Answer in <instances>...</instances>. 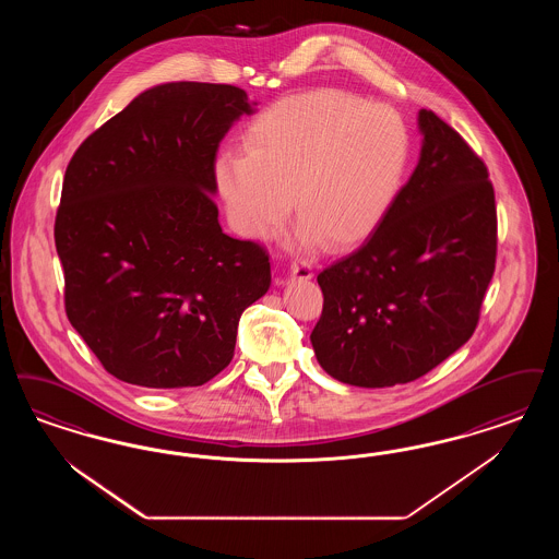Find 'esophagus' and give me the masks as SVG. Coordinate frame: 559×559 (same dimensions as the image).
Returning a JSON list of instances; mask_svg holds the SVG:
<instances>
[{
    "instance_id": "1",
    "label": "esophagus",
    "mask_w": 559,
    "mask_h": 559,
    "mask_svg": "<svg viewBox=\"0 0 559 559\" xmlns=\"http://www.w3.org/2000/svg\"><path fill=\"white\" fill-rule=\"evenodd\" d=\"M290 276L299 278V281H308V278H312V269L308 264H293L290 266Z\"/></svg>"
}]
</instances>
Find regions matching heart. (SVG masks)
<instances>
[{
    "label": "heart",
    "mask_w": 559,
    "mask_h": 559,
    "mask_svg": "<svg viewBox=\"0 0 559 559\" xmlns=\"http://www.w3.org/2000/svg\"><path fill=\"white\" fill-rule=\"evenodd\" d=\"M247 154L224 152L214 180L230 223L264 237L299 216L295 241L326 247L368 235L397 193L409 152L402 116L389 106L336 90L283 97L255 116ZM292 203H288V193Z\"/></svg>",
    "instance_id": "heart-1"
}]
</instances>
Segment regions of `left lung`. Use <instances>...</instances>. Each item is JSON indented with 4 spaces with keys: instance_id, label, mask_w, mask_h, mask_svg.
Masks as SVG:
<instances>
[{
    "instance_id": "obj_1",
    "label": "left lung",
    "mask_w": 559,
    "mask_h": 559,
    "mask_svg": "<svg viewBox=\"0 0 559 559\" xmlns=\"http://www.w3.org/2000/svg\"><path fill=\"white\" fill-rule=\"evenodd\" d=\"M418 166L358 249L318 274L313 354L345 384L425 377L468 341L491 283L497 212L487 166L430 110Z\"/></svg>"
}]
</instances>
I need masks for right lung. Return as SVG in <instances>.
Segmentation results:
<instances>
[{
    "label": "right lung",
    "instance_id": "obj_1",
    "mask_svg": "<svg viewBox=\"0 0 559 559\" xmlns=\"http://www.w3.org/2000/svg\"><path fill=\"white\" fill-rule=\"evenodd\" d=\"M255 106L233 85L162 83L70 159L53 228L68 320L116 379H214L270 289L269 253L223 233L214 203L221 141Z\"/></svg>",
    "mask_w": 559,
    "mask_h": 559
}]
</instances>
